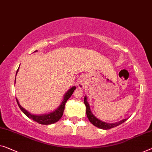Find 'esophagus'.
<instances>
[{
	"label": "esophagus",
	"mask_w": 152,
	"mask_h": 152,
	"mask_svg": "<svg viewBox=\"0 0 152 152\" xmlns=\"http://www.w3.org/2000/svg\"><path fill=\"white\" fill-rule=\"evenodd\" d=\"M86 82L85 81H83V79L79 81L78 83V87L79 88H86Z\"/></svg>",
	"instance_id": "obj_1"
}]
</instances>
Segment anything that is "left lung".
<instances>
[{
	"label": "left lung",
	"instance_id": "1",
	"mask_svg": "<svg viewBox=\"0 0 152 152\" xmlns=\"http://www.w3.org/2000/svg\"><path fill=\"white\" fill-rule=\"evenodd\" d=\"M84 103H85L86 107V115H87L88 120H90V122L92 123L93 125L100 128V129H103V130L111 129L112 128L118 126L124 123L126 120V119H124V120H121L118 122L111 123V124L102 122V121L100 120L98 118H96V117L92 114V111H91L89 103H88L87 101V96L84 97Z\"/></svg>",
	"mask_w": 152,
	"mask_h": 152
}]
</instances>
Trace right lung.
Returning <instances> with one entry per match:
<instances>
[{
    "label": "right lung",
    "mask_w": 152,
    "mask_h": 152,
    "mask_svg": "<svg viewBox=\"0 0 152 152\" xmlns=\"http://www.w3.org/2000/svg\"><path fill=\"white\" fill-rule=\"evenodd\" d=\"M34 52H37V51L36 50L34 51ZM18 70H19V68H18L17 70L16 75L18 73ZM75 89H76L75 86H73V87L70 88V89L67 91L66 93H65L64 96L63 98L62 103L60 104V105L59 107H58V108L56 109L55 111L50 112V113H47V114H42V115H33V114L30 113L28 111L26 110L25 109L23 108V107L20 105L19 102H18V99H16V100H17L18 106H19L21 110H22V111L28 117V118L32 119V120L35 121V122H37V123L40 124H44V125L52 124L57 122L58 121L62 118V116L63 115V112H64V110L65 104H66V101L69 100V98L71 96V95L73 94L74 90Z\"/></svg>",
    "instance_id": "add662e5"
}]
</instances>
